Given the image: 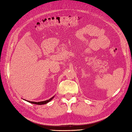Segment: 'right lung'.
Wrapping results in <instances>:
<instances>
[{
  "label": "right lung",
  "mask_w": 132,
  "mask_h": 132,
  "mask_svg": "<svg viewBox=\"0 0 132 132\" xmlns=\"http://www.w3.org/2000/svg\"><path fill=\"white\" fill-rule=\"evenodd\" d=\"M54 96H53V97H51L50 98V99H49V100H45V101H43V102H30V101H28V100H26V101H27L28 102H29V103H32V104H37V105H43V104H46V103H47L48 102H49L50 101H51V100H52L53 98H54Z\"/></svg>",
  "instance_id": "1"
}]
</instances>
